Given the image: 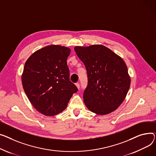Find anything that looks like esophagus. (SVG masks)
Wrapping results in <instances>:
<instances>
[{
  "instance_id": "34e87169",
  "label": "esophagus",
  "mask_w": 156,
  "mask_h": 156,
  "mask_svg": "<svg viewBox=\"0 0 156 156\" xmlns=\"http://www.w3.org/2000/svg\"><path fill=\"white\" fill-rule=\"evenodd\" d=\"M76 85V87L79 89L80 88V83H76L75 84Z\"/></svg>"
}]
</instances>
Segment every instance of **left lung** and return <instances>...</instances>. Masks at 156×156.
Masks as SVG:
<instances>
[{
	"instance_id": "8db88e82",
	"label": "left lung",
	"mask_w": 156,
	"mask_h": 156,
	"mask_svg": "<svg viewBox=\"0 0 156 156\" xmlns=\"http://www.w3.org/2000/svg\"><path fill=\"white\" fill-rule=\"evenodd\" d=\"M74 49L87 69L88 85L83 92L87 107L101 115L115 110L125 99L130 86L125 62L103 45Z\"/></svg>"
}]
</instances>
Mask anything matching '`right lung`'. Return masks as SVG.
I'll return each mask as SVG.
<instances>
[{
  "instance_id": "add662e5",
  "label": "right lung",
  "mask_w": 156,
  "mask_h": 156,
  "mask_svg": "<svg viewBox=\"0 0 156 156\" xmlns=\"http://www.w3.org/2000/svg\"><path fill=\"white\" fill-rule=\"evenodd\" d=\"M70 51L66 47L50 45L36 51L26 62L23 87L31 104L43 115L53 116L63 112L78 90L69 80Z\"/></svg>"
}]
</instances>
